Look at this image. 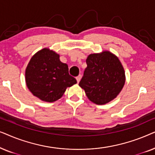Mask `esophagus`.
<instances>
[{"label": "esophagus", "mask_w": 155, "mask_h": 155, "mask_svg": "<svg viewBox=\"0 0 155 155\" xmlns=\"http://www.w3.org/2000/svg\"><path fill=\"white\" fill-rule=\"evenodd\" d=\"M80 79H81V75H79V76H78V77L76 78V80H77V82H78V83H79V82L80 81Z\"/></svg>", "instance_id": "1"}]
</instances>
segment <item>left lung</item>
<instances>
[{"label": "left lung", "instance_id": "left-lung-1", "mask_svg": "<svg viewBox=\"0 0 155 155\" xmlns=\"http://www.w3.org/2000/svg\"><path fill=\"white\" fill-rule=\"evenodd\" d=\"M86 63L87 66L79 85L88 99L99 105L115 99L126 81L124 69L118 57L105 51L89 55Z\"/></svg>", "mask_w": 155, "mask_h": 155}]
</instances>
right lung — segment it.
<instances>
[{
    "mask_svg": "<svg viewBox=\"0 0 155 155\" xmlns=\"http://www.w3.org/2000/svg\"><path fill=\"white\" fill-rule=\"evenodd\" d=\"M59 55L43 48L34 55L25 71L27 86L33 95L42 101L53 102L63 96L67 87L77 83L69 75L68 66Z\"/></svg>",
    "mask_w": 155,
    "mask_h": 155,
    "instance_id": "obj_1",
    "label": "right lung"
}]
</instances>
